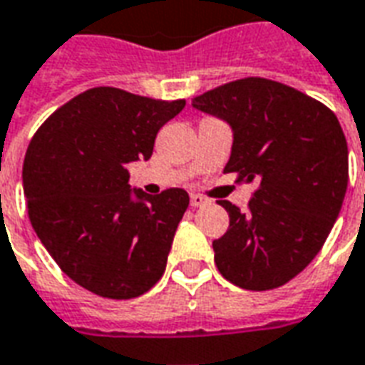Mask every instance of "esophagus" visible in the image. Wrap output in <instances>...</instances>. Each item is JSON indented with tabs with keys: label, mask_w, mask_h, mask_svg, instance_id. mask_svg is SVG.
<instances>
[{
	"label": "esophagus",
	"mask_w": 365,
	"mask_h": 365,
	"mask_svg": "<svg viewBox=\"0 0 365 365\" xmlns=\"http://www.w3.org/2000/svg\"><path fill=\"white\" fill-rule=\"evenodd\" d=\"M191 207H203V205H207V200L203 197V195H200V193H191Z\"/></svg>",
	"instance_id": "esophagus-1"
}]
</instances>
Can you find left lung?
Returning <instances> with one entry per match:
<instances>
[{"label": "left lung", "mask_w": 365, "mask_h": 365, "mask_svg": "<svg viewBox=\"0 0 365 365\" xmlns=\"http://www.w3.org/2000/svg\"><path fill=\"white\" fill-rule=\"evenodd\" d=\"M191 104L233 128L227 174L257 182L245 213L219 201L229 229L215 264L245 290L279 289L304 271L334 227L348 187V144L328 106L277 81L247 76Z\"/></svg>", "instance_id": "left-lung-1"}]
</instances>
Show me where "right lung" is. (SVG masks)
I'll return each instance as SVG.
<instances>
[{
  "label": "right lung",
  "instance_id": "add662e5",
  "mask_svg": "<svg viewBox=\"0 0 365 365\" xmlns=\"http://www.w3.org/2000/svg\"><path fill=\"white\" fill-rule=\"evenodd\" d=\"M185 106L96 86L41 124L23 162L35 233L61 271L114 300L144 294L162 279L187 191L130 190L128 164L148 160L156 134Z\"/></svg>",
  "mask_w": 365,
  "mask_h": 365
}]
</instances>
